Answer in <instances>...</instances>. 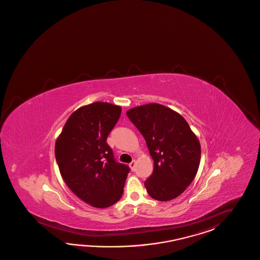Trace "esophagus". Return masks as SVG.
<instances>
[{
  "label": "esophagus",
  "mask_w": 260,
  "mask_h": 260,
  "mask_svg": "<svg viewBox=\"0 0 260 260\" xmlns=\"http://www.w3.org/2000/svg\"><path fill=\"white\" fill-rule=\"evenodd\" d=\"M135 165H136V162H135V160H133L131 164H129V167H131V169L134 171L135 170Z\"/></svg>",
  "instance_id": "obj_1"
}]
</instances>
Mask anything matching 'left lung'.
I'll return each mask as SVG.
<instances>
[{
  "mask_svg": "<svg viewBox=\"0 0 260 260\" xmlns=\"http://www.w3.org/2000/svg\"><path fill=\"white\" fill-rule=\"evenodd\" d=\"M127 117L146 140L154 160L152 175L145 182L150 197L169 201L179 197L197 176L201 146L182 115L158 103L127 111Z\"/></svg>",
  "mask_w": 260,
  "mask_h": 260,
  "instance_id": "obj_1",
  "label": "left lung"
}]
</instances>
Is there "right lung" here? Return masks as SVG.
I'll return each instance as SVG.
<instances>
[{
  "label": "right lung",
  "instance_id": "right-lung-1",
  "mask_svg": "<svg viewBox=\"0 0 260 260\" xmlns=\"http://www.w3.org/2000/svg\"><path fill=\"white\" fill-rule=\"evenodd\" d=\"M121 106L94 102L73 112L55 142V158L64 183L91 207L104 209L120 199L129 168L114 160L106 143Z\"/></svg>",
  "mask_w": 260,
  "mask_h": 260
}]
</instances>
